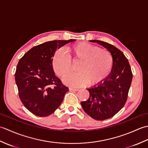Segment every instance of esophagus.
<instances>
[{
  "instance_id": "34e87169",
  "label": "esophagus",
  "mask_w": 148,
  "mask_h": 148,
  "mask_svg": "<svg viewBox=\"0 0 148 148\" xmlns=\"http://www.w3.org/2000/svg\"><path fill=\"white\" fill-rule=\"evenodd\" d=\"M69 90H70V91H74V92H77V91L79 90V89L74 88L71 87V88H69Z\"/></svg>"
}]
</instances>
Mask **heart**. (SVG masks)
Segmentation results:
<instances>
[{
	"label": "heart",
	"instance_id": "1",
	"mask_svg": "<svg viewBox=\"0 0 148 148\" xmlns=\"http://www.w3.org/2000/svg\"><path fill=\"white\" fill-rule=\"evenodd\" d=\"M69 56L56 51L53 58V67L58 76L64 77L72 71V63L80 62L77 73L68 75L64 79L71 86H80L89 83L95 85L104 80L112 66V56L108 50L87 42L75 44L67 48Z\"/></svg>",
	"mask_w": 148,
	"mask_h": 148
}]
</instances>
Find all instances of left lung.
I'll use <instances>...</instances> for the list:
<instances>
[{"label": "left lung", "instance_id": "1", "mask_svg": "<svg viewBox=\"0 0 148 148\" xmlns=\"http://www.w3.org/2000/svg\"><path fill=\"white\" fill-rule=\"evenodd\" d=\"M106 48L112 56V67L108 76L97 86L87 89L90 97L81 102L83 110L96 120L114 116L123 108L132 80V72L127 58L120 50L108 42L91 40Z\"/></svg>", "mask_w": 148, "mask_h": 148}]
</instances>
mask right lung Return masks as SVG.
<instances>
[{
    "instance_id": "1",
    "label": "right lung",
    "mask_w": 148,
    "mask_h": 148,
    "mask_svg": "<svg viewBox=\"0 0 148 148\" xmlns=\"http://www.w3.org/2000/svg\"><path fill=\"white\" fill-rule=\"evenodd\" d=\"M75 39L55 40L33 47L20 58L15 81L22 103L40 117L51 115L61 104L68 87L55 74L53 57L56 49Z\"/></svg>"
}]
</instances>
